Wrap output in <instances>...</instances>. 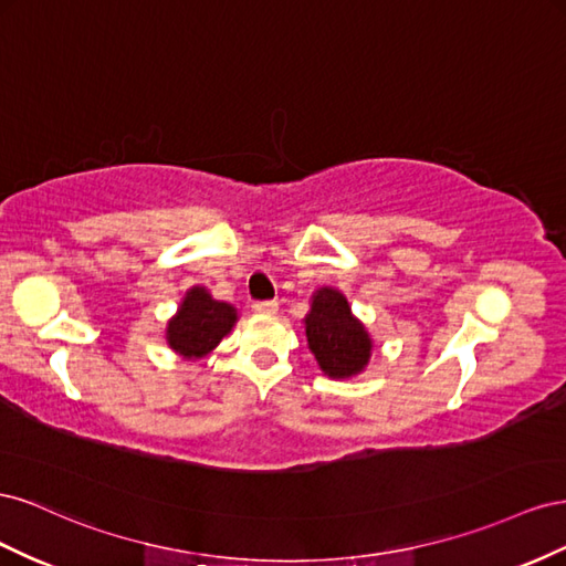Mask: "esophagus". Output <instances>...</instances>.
<instances>
[{"label": "esophagus", "mask_w": 566, "mask_h": 566, "mask_svg": "<svg viewBox=\"0 0 566 566\" xmlns=\"http://www.w3.org/2000/svg\"><path fill=\"white\" fill-rule=\"evenodd\" d=\"M253 311L258 315H274V313H277V301H255Z\"/></svg>", "instance_id": "34e87169"}]
</instances>
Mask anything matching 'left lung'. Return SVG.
<instances>
[{"label": "left lung", "mask_w": 566, "mask_h": 566, "mask_svg": "<svg viewBox=\"0 0 566 566\" xmlns=\"http://www.w3.org/2000/svg\"><path fill=\"white\" fill-rule=\"evenodd\" d=\"M303 322L308 348L322 373L332 379H348L363 373L373 355V338L363 322L350 313V305L338 289H317L311 313Z\"/></svg>", "instance_id": "left-lung-1"}]
</instances>
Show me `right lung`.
I'll list each match as a JSON object with an SVG mask.
<instances>
[{
	"mask_svg": "<svg viewBox=\"0 0 566 566\" xmlns=\"http://www.w3.org/2000/svg\"><path fill=\"white\" fill-rule=\"evenodd\" d=\"M234 322L237 308L232 303L216 301L206 286H191L168 319L166 342L185 360H199L232 332Z\"/></svg>",
	"mask_w": 566,
	"mask_h": 566,
	"instance_id": "obj_1",
	"label": "right lung"
}]
</instances>
